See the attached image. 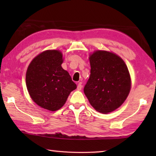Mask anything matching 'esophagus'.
<instances>
[{"label": "esophagus", "mask_w": 156, "mask_h": 156, "mask_svg": "<svg viewBox=\"0 0 156 156\" xmlns=\"http://www.w3.org/2000/svg\"><path fill=\"white\" fill-rule=\"evenodd\" d=\"M82 88H83V86H82V84H81V83H79L78 84V86H77L78 90H81Z\"/></svg>", "instance_id": "34e87169"}]
</instances>
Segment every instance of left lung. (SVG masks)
I'll use <instances>...</instances> for the list:
<instances>
[{"label": "left lung", "mask_w": 156, "mask_h": 156, "mask_svg": "<svg viewBox=\"0 0 156 156\" xmlns=\"http://www.w3.org/2000/svg\"><path fill=\"white\" fill-rule=\"evenodd\" d=\"M91 74L84 88L85 96L95 110L109 113L119 108L131 87L128 67L118 55L105 50L89 54Z\"/></svg>", "instance_id": "left-lung-1"}]
</instances>
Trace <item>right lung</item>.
Segmentation results:
<instances>
[{
  "instance_id": "add662e5",
  "label": "right lung",
  "mask_w": 156,
  "mask_h": 156,
  "mask_svg": "<svg viewBox=\"0 0 156 156\" xmlns=\"http://www.w3.org/2000/svg\"><path fill=\"white\" fill-rule=\"evenodd\" d=\"M63 60L60 50H46L31 60L26 72V86L31 100L51 112L60 109L77 87L62 67Z\"/></svg>"
}]
</instances>
